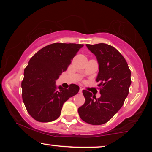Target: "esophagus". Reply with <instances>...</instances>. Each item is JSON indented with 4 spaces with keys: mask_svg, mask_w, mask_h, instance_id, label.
Here are the masks:
<instances>
[{
    "mask_svg": "<svg viewBox=\"0 0 152 152\" xmlns=\"http://www.w3.org/2000/svg\"><path fill=\"white\" fill-rule=\"evenodd\" d=\"M82 91H83V88H81V87H80V91H79V93H82Z\"/></svg>",
    "mask_w": 152,
    "mask_h": 152,
    "instance_id": "34e87169",
    "label": "esophagus"
}]
</instances>
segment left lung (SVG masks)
Returning a JSON list of instances; mask_svg holds the SVG:
<instances>
[{
    "label": "left lung",
    "mask_w": 152,
    "mask_h": 152,
    "mask_svg": "<svg viewBox=\"0 0 152 152\" xmlns=\"http://www.w3.org/2000/svg\"><path fill=\"white\" fill-rule=\"evenodd\" d=\"M86 45L98 62L96 81L99 83L101 96L96 98L92 93L83 90L85 103L79 108L78 113L83 121L100 125L111 120L123 105L132 84L131 70L123 56L114 47L106 43Z\"/></svg>",
    "instance_id": "left-lung-1"
}]
</instances>
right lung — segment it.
<instances>
[{
	"label": "right lung",
	"instance_id": "right-lung-1",
	"mask_svg": "<svg viewBox=\"0 0 152 152\" xmlns=\"http://www.w3.org/2000/svg\"><path fill=\"white\" fill-rule=\"evenodd\" d=\"M83 44L55 43L43 48L30 59L22 81L23 101L29 114L41 122H52L61 114L64 103L79 92L80 87L56 86Z\"/></svg>",
	"mask_w": 152,
	"mask_h": 152
}]
</instances>
